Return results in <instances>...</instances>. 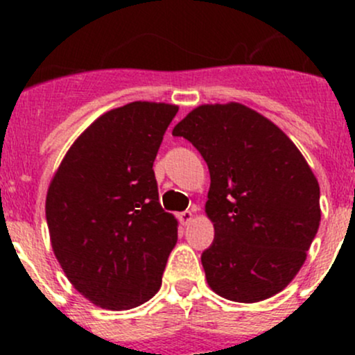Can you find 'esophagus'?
I'll use <instances>...</instances> for the list:
<instances>
[{
	"label": "esophagus",
	"mask_w": 355,
	"mask_h": 355,
	"mask_svg": "<svg viewBox=\"0 0 355 355\" xmlns=\"http://www.w3.org/2000/svg\"><path fill=\"white\" fill-rule=\"evenodd\" d=\"M178 220H180L182 225H189L194 220V213H192V211H184V213L178 214Z\"/></svg>",
	"instance_id": "obj_1"
}]
</instances>
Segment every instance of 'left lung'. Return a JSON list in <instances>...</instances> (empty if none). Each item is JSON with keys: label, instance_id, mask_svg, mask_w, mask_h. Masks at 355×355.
<instances>
[{"label": "left lung", "instance_id": "8db88e82", "mask_svg": "<svg viewBox=\"0 0 355 355\" xmlns=\"http://www.w3.org/2000/svg\"><path fill=\"white\" fill-rule=\"evenodd\" d=\"M211 175L206 216L214 241L200 256L207 285L234 302L282 292L321 221L320 184L282 128L241 103L200 105L173 128Z\"/></svg>", "mask_w": 355, "mask_h": 355}]
</instances>
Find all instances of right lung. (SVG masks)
<instances>
[{
    "mask_svg": "<svg viewBox=\"0 0 355 355\" xmlns=\"http://www.w3.org/2000/svg\"><path fill=\"white\" fill-rule=\"evenodd\" d=\"M177 111L151 101L106 111L49 182L53 252L73 288L103 309H134L161 287L178 221L161 207L153 163Z\"/></svg>",
    "mask_w": 355,
    "mask_h": 355,
    "instance_id": "1",
    "label": "right lung"
}]
</instances>
